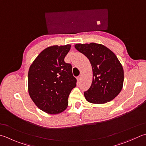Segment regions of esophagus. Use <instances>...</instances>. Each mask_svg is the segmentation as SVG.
Segmentation results:
<instances>
[{"label": "esophagus", "instance_id": "1", "mask_svg": "<svg viewBox=\"0 0 146 146\" xmlns=\"http://www.w3.org/2000/svg\"><path fill=\"white\" fill-rule=\"evenodd\" d=\"M81 78H82V76L80 75L78 77V81L79 82L81 80Z\"/></svg>", "mask_w": 146, "mask_h": 146}]
</instances>
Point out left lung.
Segmentation results:
<instances>
[{
  "instance_id": "8db88e82",
  "label": "left lung",
  "mask_w": 146,
  "mask_h": 146,
  "mask_svg": "<svg viewBox=\"0 0 146 146\" xmlns=\"http://www.w3.org/2000/svg\"><path fill=\"white\" fill-rule=\"evenodd\" d=\"M75 48L89 59L93 70L92 83L84 93L86 100L106 104L117 97L123 88L124 71L113 52L100 44H77Z\"/></svg>"
}]
</instances>
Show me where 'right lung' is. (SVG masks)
<instances>
[{"instance_id":"1","label":"right lung","mask_w":146,"mask_h":146,"mask_svg":"<svg viewBox=\"0 0 146 146\" xmlns=\"http://www.w3.org/2000/svg\"><path fill=\"white\" fill-rule=\"evenodd\" d=\"M70 44L51 46L44 49L30 65L28 90L32 101L49 114L64 112L68 98L76 86L72 65L64 62Z\"/></svg>"}]
</instances>
